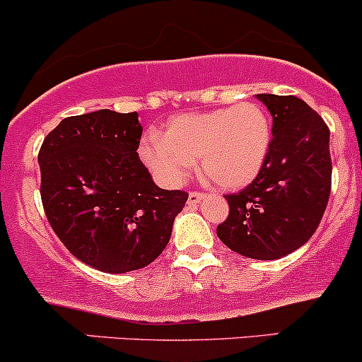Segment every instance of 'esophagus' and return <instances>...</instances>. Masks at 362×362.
Segmentation results:
<instances>
[{
	"label": "esophagus",
	"instance_id": "esophagus-1",
	"mask_svg": "<svg viewBox=\"0 0 362 362\" xmlns=\"http://www.w3.org/2000/svg\"><path fill=\"white\" fill-rule=\"evenodd\" d=\"M203 200V193H198V192H192L188 194V205H198Z\"/></svg>",
	"mask_w": 362,
	"mask_h": 362
}]
</instances>
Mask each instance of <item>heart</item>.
<instances>
[{"instance_id":"obj_1","label":"heart","mask_w":362,"mask_h":362,"mask_svg":"<svg viewBox=\"0 0 362 362\" xmlns=\"http://www.w3.org/2000/svg\"><path fill=\"white\" fill-rule=\"evenodd\" d=\"M272 140L270 121L257 103H239L169 121L165 136L148 133L140 159L168 186H180L200 157V174L222 189L247 186L265 164Z\"/></svg>"}]
</instances>
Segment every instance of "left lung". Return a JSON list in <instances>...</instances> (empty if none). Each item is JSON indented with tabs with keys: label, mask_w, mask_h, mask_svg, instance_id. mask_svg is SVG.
I'll list each match as a JSON object with an SVG mask.
<instances>
[{
	"label": "left lung",
	"mask_w": 362,
	"mask_h": 362,
	"mask_svg": "<svg viewBox=\"0 0 362 362\" xmlns=\"http://www.w3.org/2000/svg\"><path fill=\"white\" fill-rule=\"evenodd\" d=\"M257 97L274 119L269 156L251 185L226 197L229 215L217 235L243 257L279 259L310 241L327 209L330 129L298 97Z\"/></svg>",
	"instance_id": "left-lung-1"
}]
</instances>
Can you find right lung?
Instances as JSON below:
<instances>
[{"label":"right lung","mask_w":362,"mask_h":362,"mask_svg":"<svg viewBox=\"0 0 362 362\" xmlns=\"http://www.w3.org/2000/svg\"><path fill=\"white\" fill-rule=\"evenodd\" d=\"M136 112L100 109L64 117L39 150L44 212L68 251L93 269L124 274L168 246L188 200L162 189L138 157Z\"/></svg>","instance_id":"obj_1"}]
</instances>
